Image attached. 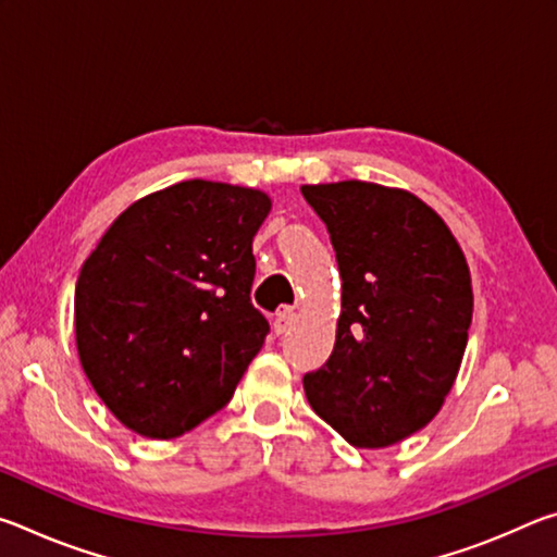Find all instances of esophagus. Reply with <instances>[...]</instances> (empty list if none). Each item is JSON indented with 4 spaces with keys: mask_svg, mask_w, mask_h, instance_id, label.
<instances>
[{
    "mask_svg": "<svg viewBox=\"0 0 557 557\" xmlns=\"http://www.w3.org/2000/svg\"><path fill=\"white\" fill-rule=\"evenodd\" d=\"M295 322H297V314L292 312L289 307H282L280 312L275 314V322H272V332H275L277 336L285 334V332H289V326Z\"/></svg>",
    "mask_w": 557,
    "mask_h": 557,
    "instance_id": "obj_1",
    "label": "esophagus"
}]
</instances>
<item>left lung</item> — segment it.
I'll use <instances>...</instances> for the list:
<instances>
[{
  "instance_id": "8db88e82",
  "label": "left lung",
  "mask_w": 557,
  "mask_h": 557,
  "mask_svg": "<svg viewBox=\"0 0 557 557\" xmlns=\"http://www.w3.org/2000/svg\"><path fill=\"white\" fill-rule=\"evenodd\" d=\"M342 275L334 351L305 375L312 410L348 445L391 447L440 412L457 381L471 309L465 252L437 211L371 182L305 184Z\"/></svg>"
}]
</instances>
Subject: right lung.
<instances>
[{"label": "right lung", "mask_w": 557, "mask_h": 557, "mask_svg": "<svg viewBox=\"0 0 557 557\" xmlns=\"http://www.w3.org/2000/svg\"><path fill=\"white\" fill-rule=\"evenodd\" d=\"M272 199L188 178L127 206L83 262L75 346L127 430L174 440L233 398L270 332L250 301Z\"/></svg>", "instance_id": "obj_1"}]
</instances>
